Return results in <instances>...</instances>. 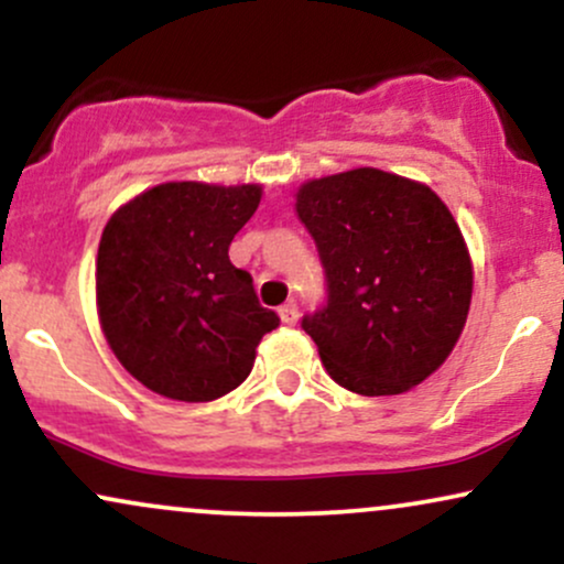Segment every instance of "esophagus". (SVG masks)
Instances as JSON below:
<instances>
[{"label": "esophagus", "instance_id": "34e87169", "mask_svg": "<svg viewBox=\"0 0 564 564\" xmlns=\"http://www.w3.org/2000/svg\"><path fill=\"white\" fill-rule=\"evenodd\" d=\"M278 315H281V321L286 323V326H296V321H300V307H296L294 302H286L278 310Z\"/></svg>", "mask_w": 564, "mask_h": 564}]
</instances>
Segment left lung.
Returning a JSON list of instances; mask_svg holds the SVG:
<instances>
[{
  "instance_id": "obj_1",
  "label": "left lung",
  "mask_w": 564,
  "mask_h": 564,
  "mask_svg": "<svg viewBox=\"0 0 564 564\" xmlns=\"http://www.w3.org/2000/svg\"><path fill=\"white\" fill-rule=\"evenodd\" d=\"M296 215L318 249L326 300L302 318L328 377L398 394L443 366L471 302L462 230L426 185L381 170L313 180Z\"/></svg>"
}]
</instances>
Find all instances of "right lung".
I'll return each instance as SVG.
<instances>
[{
  "mask_svg": "<svg viewBox=\"0 0 564 564\" xmlns=\"http://www.w3.org/2000/svg\"><path fill=\"white\" fill-rule=\"evenodd\" d=\"M260 196L257 185L166 183L108 219L97 310L116 358L148 390L185 403L223 398L281 323L228 257Z\"/></svg>",
  "mask_w": 564,
  "mask_h": 564,
  "instance_id": "right-lung-1",
  "label": "right lung"
}]
</instances>
